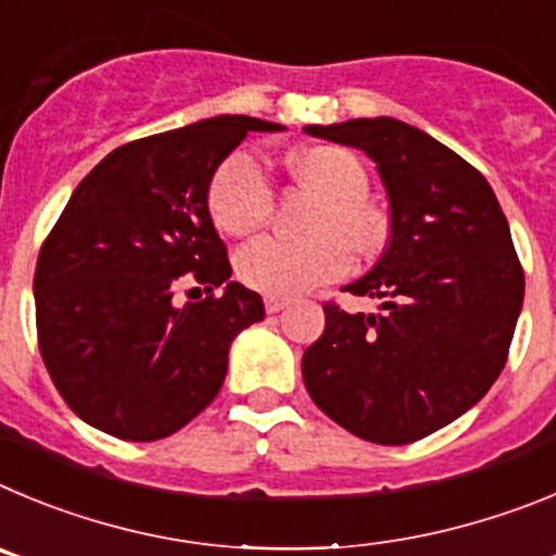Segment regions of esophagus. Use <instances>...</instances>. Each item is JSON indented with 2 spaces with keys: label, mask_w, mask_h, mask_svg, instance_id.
Instances as JSON below:
<instances>
[{
  "label": "esophagus",
  "mask_w": 556,
  "mask_h": 556,
  "mask_svg": "<svg viewBox=\"0 0 556 556\" xmlns=\"http://www.w3.org/2000/svg\"><path fill=\"white\" fill-rule=\"evenodd\" d=\"M263 302H266L268 313H279V309L288 307V299H282V296H266Z\"/></svg>",
  "instance_id": "esophagus-1"
}]
</instances>
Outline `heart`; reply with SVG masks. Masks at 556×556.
Masks as SVG:
<instances>
[{
	"label": "heart",
	"instance_id": "heart-1",
	"mask_svg": "<svg viewBox=\"0 0 556 556\" xmlns=\"http://www.w3.org/2000/svg\"><path fill=\"white\" fill-rule=\"evenodd\" d=\"M288 172L324 197L309 222V238H257L238 254V277L266 296H293L343 277L352 252L374 254L384 241V222L368 199V172L359 157L340 147H307L288 154ZM207 207L227 235H249L266 224L274 188L249 152L222 160L207 185ZM348 241L343 242L342 238Z\"/></svg>",
	"mask_w": 556,
	"mask_h": 556
}]
</instances>
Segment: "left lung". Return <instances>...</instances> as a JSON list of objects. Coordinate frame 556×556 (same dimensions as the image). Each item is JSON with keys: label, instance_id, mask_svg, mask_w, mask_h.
<instances>
[{"label": "left lung", "instance_id": "obj_1", "mask_svg": "<svg viewBox=\"0 0 556 556\" xmlns=\"http://www.w3.org/2000/svg\"><path fill=\"white\" fill-rule=\"evenodd\" d=\"M304 132L363 149L390 202L388 249L343 288L382 313L324 304L304 384L352 434L404 446L471 409L507 363L523 304L509 224L488 179L424 129L379 116Z\"/></svg>", "mask_w": 556, "mask_h": 556}]
</instances>
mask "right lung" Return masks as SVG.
<instances>
[{"label": "right lung", "instance_id": "add662e5", "mask_svg": "<svg viewBox=\"0 0 556 556\" xmlns=\"http://www.w3.org/2000/svg\"><path fill=\"white\" fill-rule=\"evenodd\" d=\"M279 129L252 116L204 118L113 149L74 188L33 290L43 365L85 424L149 443L218 396L235 334L266 307L229 282L207 185L249 132ZM193 281L208 296L179 305L176 290Z\"/></svg>", "mask_w": 556, "mask_h": 556}]
</instances>
